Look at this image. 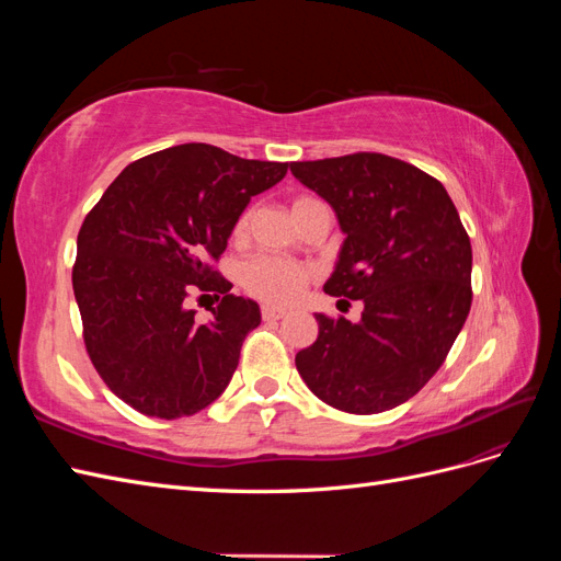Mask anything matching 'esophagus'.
Segmentation results:
<instances>
[{"label": "esophagus", "instance_id": "esophagus-1", "mask_svg": "<svg viewBox=\"0 0 561 561\" xmlns=\"http://www.w3.org/2000/svg\"><path fill=\"white\" fill-rule=\"evenodd\" d=\"M285 313H287L285 309L271 307V304H264V307H262V318H264V320H280Z\"/></svg>", "mask_w": 561, "mask_h": 561}]
</instances>
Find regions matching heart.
Here are the masks:
<instances>
[{"label": "heart", "mask_w": 561, "mask_h": 561, "mask_svg": "<svg viewBox=\"0 0 561 561\" xmlns=\"http://www.w3.org/2000/svg\"><path fill=\"white\" fill-rule=\"evenodd\" d=\"M316 198L311 196H297L293 201V213L299 217V213L307 210ZM250 227V210L241 213L236 217L231 236L233 241H241L248 233ZM311 278V271L295 262V260H285V257H274V254H262V257H254L243 266V287L262 301L268 304H287L297 299L304 287H307Z\"/></svg>", "instance_id": "obj_1"}]
</instances>
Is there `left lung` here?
I'll return each instance as SVG.
<instances>
[{
	"mask_svg": "<svg viewBox=\"0 0 561 561\" xmlns=\"http://www.w3.org/2000/svg\"><path fill=\"white\" fill-rule=\"evenodd\" d=\"M290 171L346 233L325 293L365 307L358 322L316 313L318 339L295 365L334 410H393L431 381L468 318L472 248L461 217L435 178L377 151Z\"/></svg>",
	"mask_w": 561,
	"mask_h": 561,
	"instance_id": "left-lung-1",
	"label": "left lung"
}]
</instances>
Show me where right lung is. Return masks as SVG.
<instances>
[{"instance_id": "add662e5", "label": "right lung", "mask_w": 561, "mask_h": 561, "mask_svg": "<svg viewBox=\"0 0 561 561\" xmlns=\"http://www.w3.org/2000/svg\"><path fill=\"white\" fill-rule=\"evenodd\" d=\"M285 173L287 163L178 145L128 163L83 219L72 268L83 344L135 412L192 416L229 386L262 316L252 299L229 295L213 264L250 198ZM196 286L224 297L208 323L185 309Z\"/></svg>"}]
</instances>
